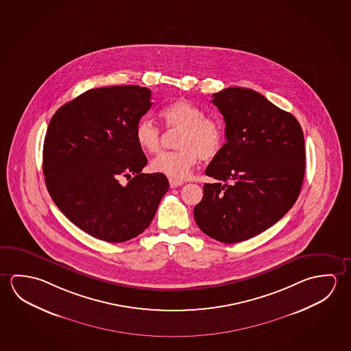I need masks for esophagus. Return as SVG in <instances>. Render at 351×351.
Listing matches in <instances>:
<instances>
[{
  "label": "esophagus",
  "instance_id": "34e87169",
  "mask_svg": "<svg viewBox=\"0 0 351 351\" xmlns=\"http://www.w3.org/2000/svg\"><path fill=\"white\" fill-rule=\"evenodd\" d=\"M169 184H170V187H171V189H175V187H178V186L184 184V182H182V181H180V180L170 178V180H169Z\"/></svg>",
  "mask_w": 351,
  "mask_h": 351
}]
</instances>
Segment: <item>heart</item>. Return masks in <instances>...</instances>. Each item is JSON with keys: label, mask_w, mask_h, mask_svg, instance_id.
<instances>
[{"label": "heart", "mask_w": 351, "mask_h": 351, "mask_svg": "<svg viewBox=\"0 0 351 351\" xmlns=\"http://www.w3.org/2000/svg\"><path fill=\"white\" fill-rule=\"evenodd\" d=\"M160 117L167 127L181 128L176 142L180 149L162 152L154 158L150 162L152 171L169 178H184L190 175L199 158L210 160L218 156L224 143V127L217 119L203 115L197 105L180 99L162 108ZM134 139L141 149L156 153L160 149V128L143 117L136 125Z\"/></svg>", "instance_id": "heart-1"}]
</instances>
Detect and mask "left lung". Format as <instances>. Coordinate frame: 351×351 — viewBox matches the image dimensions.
Here are the masks:
<instances>
[{"instance_id": "left-lung-1", "label": "left lung", "mask_w": 351, "mask_h": 351, "mask_svg": "<svg viewBox=\"0 0 351 351\" xmlns=\"http://www.w3.org/2000/svg\"><path fill=\"white\" fill-rule=\"evenodd\" d=\"M224 116L226 143L213 158L203 198L193 210L198 228L224 243L269 229L298 199L304 181V139L299 121L252 89L213 94Z\"/></svg>"}]
</instances>
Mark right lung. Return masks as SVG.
Wrapping results in <instances>:
<instances>
[{"mask_svg": "<svg viewBox=\"0 0 351 351\" xmlns=\"http://www.w3.org/2000/svg\"><path fill=\"white\" fill-rule=\"evenodd\" d=\"M150 95L139 86L90 89L62 105L47 127V191L73 224L99 240L123 242L142 234L169 190L165 175L142 173L148 160L134 139ZM121 177L129 182L121 184Z\"/></svg>", "mask_w": 351, "mask_h": 351, "instance_id": "obj_1", "label": "right lung"}]
</instances>
